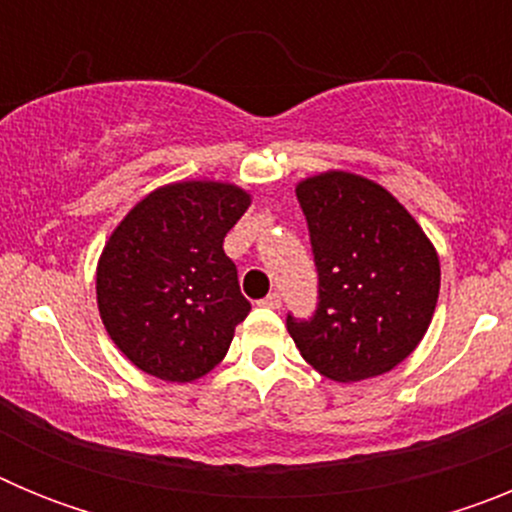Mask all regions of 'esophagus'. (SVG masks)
Listing matches in <instances>:
<instances>
[{"label":"esophagus","instance_id":"1","mask_svg":"<svg viewBox=\"0 0 512 512\" xmlns=\"http://www.w3.org/2000/svg\"><path fill=\"white\" fill-rule=\"evenodd\" d=\"M261 307H269V310H279V307H282V297H279L277 292H271L269 297H264V300H261Z\"/></svg>","mask_w":512,"mask_h":512}]
</instances>
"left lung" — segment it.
<instances>
[{"label":"left lung","instance_id":"obj_1","mask_svg":"<svg viewBox=\"0 0 512 512\" xmlns=\"http://www.w3.org/2000/svg\"><path fill=\"white\" fill-rule=\"evenodd\" d=\"M295 192L310 228L320 305L310 323L289 315V336L333 382L392 372L418 348L436 312V246L395 194L361 174L320 171Z\"/></svg>","mask_w":512,"mask_h":512}]
</instances>
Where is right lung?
Masks as SVG:
<instances>
[{
  "label": "right lung",
  "mask_w": 512,
  "mask_h": 512,
  "mask_svg": "<svg viewBox=\"0 0 512 512\" xmlns=\"http://www.w3.org/2000/svg\"><path fill=\"white\" fill-rule=\"evenodd\" d=\"M251 200L217 179L171 182L110 233L97 261L99 318L140 372L184 384L225 359L251 305L223 241Z\"/></svg>",
  "instance_id": "add662e5"
}]
</instances>
